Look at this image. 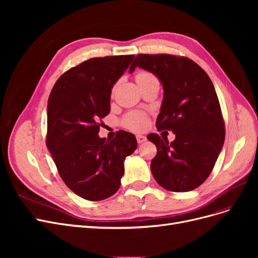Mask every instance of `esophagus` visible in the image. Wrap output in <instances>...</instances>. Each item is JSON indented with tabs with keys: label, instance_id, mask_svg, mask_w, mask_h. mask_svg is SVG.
I'll use <instances>...</instances> for the list:
<instances>
[{
	"label": "esophagus",
	"instance_id": "obj_1",
	"mask_svg": "<svg viewBox=\"0 0 258 258\" xmlns=\"http://www.w3.org/2000/svg\"><path fill=\"white\" fill-rule=\"evenodd\" d=\"M137 141L139 144L144 143L146 141V137L142 136V135H137Z\"/></svg>",
	"mask_w": 258,
	"mask_h": 258
}]
</instances>
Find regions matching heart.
Returning <instances> with one entry per match:
<instances>
[{
  "mask_svg": "<svg viewBox=\"0 0 258 258\" xmlns=\"http://www.w3.org/2000/svg\"><path fill=\"white\" fill-rule=\"evenodd\" d=\"M148 75H151V74L141 72L136 76V80L142 79V77L148 76ZM122 124H123V127H126L130 130L141 131V130H144L148 126V119H147V116L141 112H131L123 117Z\"/></svg>",
  "mask_w": 258,
  "mask_h": 258,
  "instance_id": "1",
  "label": "heart"
}]
</instances>
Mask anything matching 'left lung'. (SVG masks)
I'll return each instance as SVG.
<instances>
[{
	"mask_svg": "<svg viewBox=\"0 0 258 258\" xmlns=\"http://www.w3.org/2000/svg\"><path fill=\"white\" fill-rule=\"evenodd\" d=\"M136 68L160 81L163 99L156 120L158 130H171L169 143L158 135L147 137L157 147L151 170L157 183L171 191H190L204 183L225 141V123L215 88L196 62L172 54H138Z\"/></svg>",
	"mask_w": 258,
	"mask_h": 258,
	"instance_id": "obj_1",
	"label": "left lung"
}]
</instances>
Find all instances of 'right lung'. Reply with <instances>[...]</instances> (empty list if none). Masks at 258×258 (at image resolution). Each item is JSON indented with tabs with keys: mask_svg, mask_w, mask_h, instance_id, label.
Here are the masks:
<instances>
[{
	"mask_svg": "<svg viewBox=\"0 0 258 258\" xmlns=\"http://www.w3.org/2000/svg\"><path fill=\"white\" fill-rule=\"evenodd\" d=\"M135 54L92 58L60 76L47 105L46 144L66 185L86 200L111 197L120 186L123 162L136 137L120 131L112 141L98 136L99 119L111 111L113 86Z\"/></svg>",
	"mask_w": 258,
	"mask_h": 258,
	"instance_id": "obj_1",
	"label": "right lung"
}]
</instances>
